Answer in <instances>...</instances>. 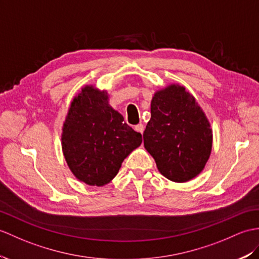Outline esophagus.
Instances as JSON below:
<instances>
[{
	"mask_svg": "<svg viewBox=\"0 0 259 259\" xmlns=\"http://www.w3.org/2000/svg\"><path fill=\"white\" fill-rule=\"evenodd\" d=\"M135 130H136V131H138V132H140V134H143V131H144V125H143L142 123L137 124V125H135Z\"/></svg>",
	"mask_w": 259,
	"mask_h": 259,
	"instance_id": "1",
	"label": "esophagus"
}]
</instances>
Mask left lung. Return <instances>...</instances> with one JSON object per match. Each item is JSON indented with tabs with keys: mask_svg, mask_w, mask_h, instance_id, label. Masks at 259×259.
<instances>
[{
	"mask_svg": "<svg viewBox=\"0 0 259 259\" xmlns=\"http://www.w3.org/2000/svg\"><path fill=\"white\" fill-rule=\"evenodd\" d=\"M212 142L211 124L185 87L172 83L154 94L143 143L162 176L179 183L195 178L206 164Z\"/></svg>",
	"mask_w": 259,
	"mask_h": 259,
	"instance_id": "left-lung-1",
	"label": "left lung"
}]
</instances>
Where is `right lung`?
I'll return each mask as SVG.
<instances>
[{
  "instance_id": "1",
  "label": "right lung",
  "mask_w": 259,
  "mask_h": 259,
  "mask_svg": "<svg viewBox=\"0 0 259 259\" xmlns=\"http://www.w3.org/2000/svg\"><path fill=\"white\" fill-rule=\"evenodd\" d=\"M141 142V134L108 104L105 90L85 86L71 101L62 148L70 171L79 181L93 186L109 183Z\"/></svg>"
}]
</instances>
